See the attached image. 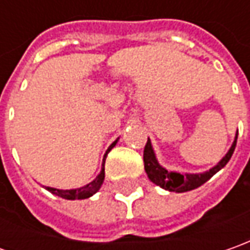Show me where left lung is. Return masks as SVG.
<instances>
[{"label":"left lung","instance_id":"1","mask_svg":"<svg viewBox=\"0 0 250 250\" xmlns=\"http://www.w3.org/2000/svg\"><path fill=\"white\" fill-rule=\"evenodd\" d=\"M236 138L231 146L229 151L226 154V157L221 160L216 167H213L211 169H208L203 174H179V172H171L167 171L166 168H163L159 164V161L156 160L154 156V151L151 147V143L150 139H147V143L145 146V151H143V161H145V169H146V174L150 178V181L159 187L167 189L169 192H188V190H192V189H196L200 185H203L205 182H207L210 178L213 177L216 172H218L223 167H226V164L229 161L234 150L236 146Z\"/></svg>","mask_w":250,"mask_h":250}]
</instances>
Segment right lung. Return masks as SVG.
Returning <instances> with one entry per match:
<instances>
[{"label":"right lung","mask_w":250,"mask_h":250,"mask_svg":"<svg viewBox=\"0 0 250 250\" xmlns=\"http://www.w3.org/2000/svg\"><path fill=\"white\" fill-rule=\"evenodd\" d=\"M117 145V140L111 145L108 150H107V153L110 151L114 146ZM107 153H105V156H104V161H103V168H101V172L99 174V177L96 178L93 182L90 184H87L86 187L82 188H78V189H66V190H62V189H55V188H45L47 190H50L51 193L54 195H57V196L63 197V199H68V200H75V199H87V197H90L91 195H94L100 187L103 185V182H104V175H105V172H104V163H105V157H107Z\"/></svg>","instance_id":"1"}]
</instances>
